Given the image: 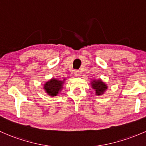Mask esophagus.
<instances>
[{"mask_svg": "<svg viewBox=\"0 0 146 146\" xmlns=\"http://www.w3.org/2000/svg\"><path fill=\"white\" fill-rule=\"evenodd\" d=\"M74 74L76 76H80V70H76L74 71Z\"/></svg>", "mask_w": 146, "mask_h": 146, "instance_id": "34e87169", "label": "esophagus"}]
</instances>
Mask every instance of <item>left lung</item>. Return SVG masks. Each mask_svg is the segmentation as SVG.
Wrapping results in <instances>:
<instances>
[{
  "mask_svg": "<svg viewBox=\"0 0 146 146\" xmlns=\"http://www.w3.org/2000/svg\"><path fill=\"white\" fill-rule=\"evenodd\" d=\"M91 83V86L96 91V94L97 96H100L103 94L105 90L107 89V84L105 82H103L100 79L98 80H94Z\"/></svg>",
  "mask_w": 146,
  "mask_h": 146,
  "instance_id": "1",
  "label": "left lung"
}]
</instances>
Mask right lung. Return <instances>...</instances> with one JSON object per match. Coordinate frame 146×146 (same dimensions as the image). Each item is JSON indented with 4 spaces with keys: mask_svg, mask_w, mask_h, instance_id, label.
<instances>
[{
    "mask_svg": "<svg viewBox=\"0 0 146 146\" xmlns=\"http://www.w3.org/2000/svg\"><path fill=\"white\" fill-rule=\"evenodd\" d=\"M63 84L64 81H61L58 79L52 78V79L48 81L47 82L45 83L44 84V89L49 96H56L62 90Z\"/></svg>",
    "mask_w": 146,
    "mask_h": 146,
    "instance_id": "obj_1",
    "label": "right lung"
}]
</instances>
